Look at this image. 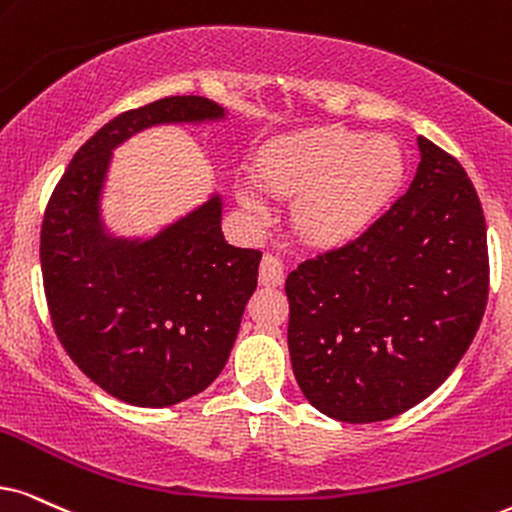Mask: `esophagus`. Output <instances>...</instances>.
Here are the masks:
<instances>
[{
  "mask_svg": "<svg viewBox=\"0 0 512 512\" xmlns=\"http://www.w3.org/2000/svg\"><path fill=\"white\" fill-rule=\"evenodd\" d=\"M283 262L276 255H264L260 262V283L267 288L283 286Z\"/></svg>",
  "mask_w": 512,
  "mask_h": 512,
  "instance_id": "34e87169",
  "label": "esophagus"
}]
</instances>
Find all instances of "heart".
<instances>
[{
	"label": "heart",
	"mask_w": 512,
	"mask_h": 512,
	"mask_svg": "<svg viewBox=\"0 0 512 512\" xmlns=\"http://www.w3.org/2000/svg\"><path fill=\"white\" fill-rule=\"evenodd\" d=\"M401 146L385 134L366 137L347 127H314L264 148L257 177L281 196H297L295 229L309 243L335 248L359 238L392 203L404 184ZM238 200L262 210L255 189L241 186Z\"/></svg>",
	"instance_id": "heart-1"
}]
</instances>
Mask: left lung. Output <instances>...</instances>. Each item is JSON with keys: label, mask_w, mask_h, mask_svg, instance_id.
Masks as SVG:
<instances>
[{"label": "left lung", "mask_w": 512, "mask_h": 512, "mask_svg": "<svg viewBox=\"0 0 512 512\" xmlns=\"http://www.w3.org/2000/svg\"><path fill=\"white\" fill-rule=\"evenodd\" d=\"M409 191L357 241L286 278L288 349L309 404L342 423L409 411L449 378L489 293L487 224L461 163L418 137Z\"/></svg>", "instance_id": "1"}]
</instances>
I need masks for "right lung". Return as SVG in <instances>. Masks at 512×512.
<instances>
[{
    "mask_svg": "<svg viewBox=\"0 0 512 512\" xmlns=\"http://www.w3.org/2000/svg\"><path fill=\"white\" fill-rule=\"evenodd\" d=\"M224 118L205 96L118 115L73 155L44 212L40 262L54 331L77 368L125 404L163 409L212 385L262 252L224 241L219 193L148 238L111 234L101 198L113 151L148 127Z\"/></svg>",
    "mask_w": 512,
    "mask_h": 512,
    "instance_id": "add662e5",
    "label": "right lung"
}]
</instances>
